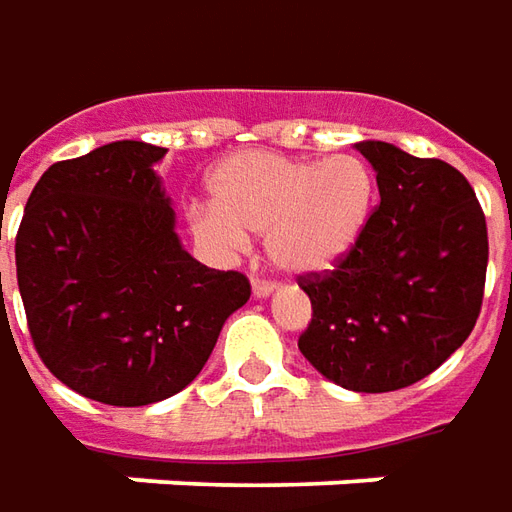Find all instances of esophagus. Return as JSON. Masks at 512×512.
<instances>
[{"mask_svg":"<svg viewBox=\"0 0 512 512\" xmlns=\"http://www.w3.org/2000/svg\"><path fill=\"white\" fill-rule=\"evenodd\" d=\"M274 288L277 285L266 283V280H252V294L255 297H269V294H274Z\"/></svg>","mask_w":512,"mask_h":512,"instance_id":"1","label":"esophagus"}]
</instances>
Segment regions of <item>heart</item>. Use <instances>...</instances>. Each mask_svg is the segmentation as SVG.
I'll return each instance as SVG.
<instances>
[{
  "label": "heart",
  "instance_id": "1",
  "mask_svg": "<svg viewBox=\"0 0 512 512\" xmlns=\"http://www.w3.org/2000/svg\"><path fill=\"white\" fill-rule=\"evenodd\" d=\"M210 204L190 215L193 235L218 252H241L263 232L266 255L288 274H325L353 252L370 224L375 176L353 154L322 162L277 151H238L212 168Z\"/></svg>",
  "mask_w": 512,
  "mask_h": 512
}]
</instances>
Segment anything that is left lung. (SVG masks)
<instances>
[{
    "instance_id": "obj_1",
    "label": "left lung",
    "mask_w": 512,
    "mask_h": 512,
    "mask_svg": "<svg viewBox=\"0 0 512 512\" xmlns=\"http://www.w3.org/2000/svg\"><path fill=\"white\" fill-rule=\"evenodd\" d=\"M381 204L333 271L305 274L314 316L300 353L333 384L392 392L434 373L476 325L488 227L474 187L443 159L358 142Z\"/></svg>"
}]
</instances>
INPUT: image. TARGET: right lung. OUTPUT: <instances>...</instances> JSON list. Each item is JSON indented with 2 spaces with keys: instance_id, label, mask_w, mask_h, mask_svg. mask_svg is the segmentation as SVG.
<instances>
[{
  "instance_id": "add662e5",
  "label": "right lung",
  "mask_w": 512,
  "mask_h": 512,
  "mask_svg": "<svg viewBox=\"0 0 512 512\" xmlns=\"http://www.w3.org/2000/svg\"><path fill=\"white\" fill-rule=\"evenodd\" d=\"M109 142L44 170L16 235V277L38 356L61 384L109 406L182 392L252 288L184 252L154 165ZM2 277V274H0Z\"/></svg>"
}]
</instances>
